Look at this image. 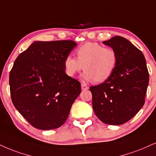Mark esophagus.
<instances>
[{
	"mask_svg": "<svg viewBox=\"0 0 156 156\" xmlns=\"http://www.w3.org/2000/svg\"><path fill=\"white\" fill-rule=\"evenodd\" d=\"M81 89H82V90H87V89H89V86H88L87 85H86V84H83V83H82L81 84Z\"/></svg>",
	"mask_w": 156,
	"mask_h": 156,
	"instance_id": "34e87169",
	"label": "esophagus"
}]
</instances>
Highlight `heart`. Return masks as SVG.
I'll return each instance as SVG.
<instances>
[{
	"mask_svg": "<svg viewBox=\"0 0 156 156\" xmlns=\"http://www.w3.org/2000/svg\"><path fill=\"white\" fill-rule=\"evenodd\" d=\"M76 58L68 55L64 61L66 74L73 77L80 70L84 81L94 80L97 83L105 82L112 76L117 66L118 55L113 48L105 47L98 43L88 42L76 51Z\"/></svg>",
	"mask_w": 156,
	"mask_h": 156,
	"instance_id": "b5f03b06",
	"label": "heart"
}]
</instances>
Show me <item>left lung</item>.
I'll use <instances>...</instances> for the list:
<instances>
[{
    "label": "left lung",
    "mask_w": 156,
    "mask_h": 156,
    "mask_svg": "<svg viewBox=\"0 0 156 156\" xmlns=\"http://www.w3.org/2000/svg\"><path fill=\"white\" fill-rule=\"evenodd\" d=\"M102 43L115 51L118 62L108 80L90 86L92 107L103 123L121 125L132 119L144 105L149 73L143 54L127 39L115 36Z\"/></svg>",
    "instance_id": "obj_1"
}]
</instances>
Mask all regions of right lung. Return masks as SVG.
I'll return each mask as SVG.
<instances>
[{
	"mask_svg": "<svg viewBox=\"0 0 156 156\" xmlns=\"http://www.w3.org/2000/svg\"><path fill=\"white\" fill-rule=\"evenodd\" d=\"M73 41H35L15 60L9 74L11 97L20 113L35 128L57 129L66 121L81 91L78 80L65 73Z\"/></svg>",
	"mask_w": 156,
	"mask_h": 156,
	"instance_id": "add662e5",
	"label": "right lung"
}]
</instances>
